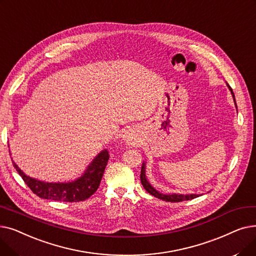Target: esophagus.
<instances>
[{
    "label": "esophagus",
    "instance_id": "esophagus-1",
    "mask_svg": "<svg viewBox=\"0 0 256 256\" xmlns=\"http://www.w3.org/2000/svg\"><path fill=\"white\" fill-rule=\"evenodd\" d=\"M123 140L128 144L136 142L138 140L136 131L134 129H129V130L125 131V133L123 134Z\"/></svg>",
    "mask_w": 256,
    "mask_h": 256
}]
</instances>
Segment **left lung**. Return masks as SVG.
<instances>
[{"label":"left lung","instance_id":"obj_1","mask_svg":"<svg viewBox=\"0 0 256 256\" xmlns=\"http://www.w3.org/2000/svg\"><path fill=\"white\" fill-rule=\"evenodd\" d=\"M226 84H227V88H229L231 94H232V98H234L236 107L238 109L236 99H234V94L232 90H231V88L229 86V84L227 82H226ZM140 181H142V184L144 188L147 190L149 194H151L152 196H154L158 199H162L164 201H166V202H180V201H184V200H192L194 198H197V197L200 196V194H175V192H173V194H162L160 192H158L156 188H154L150 184V182L147 179V176H146V162H142V166Z\"/></svg>","mask_w":256,"mask_h":256}]
</instances>
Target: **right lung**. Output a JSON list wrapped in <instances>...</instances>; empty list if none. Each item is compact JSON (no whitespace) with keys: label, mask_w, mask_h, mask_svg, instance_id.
<instances>
[{"label":"right lung","mask_w":256,"mask_h":256,"mask_svg":"<svg viewBox=\"0 0 256 256\" xmlns=\"http://www.w3.org/2000/svg\"><path fill=\"white\" fill-rule=\"evenodd\" d=\"M108 160V151L104 149L77 179L68 182H46L26 175L11 158L18 173L35 194L42 199L64 202H79L88 199L100 186Z\"/></svg>","instance_id":"1"}]
</instances>
